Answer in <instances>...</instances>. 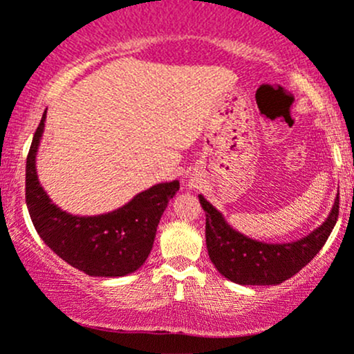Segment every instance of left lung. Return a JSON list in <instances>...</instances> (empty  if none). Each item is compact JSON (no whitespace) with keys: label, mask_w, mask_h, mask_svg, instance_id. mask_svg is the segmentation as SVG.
<instances>
[{"label":"left lung","mask_w":354,"mask_h":354,"mask_svg":"<svg viewBox=\"0 0 354 354\" xmlns=\"http://www.w3.org/2000/svg\"><path fill=\"white\" fill-rule=\"evenodd\" d=\"M198 198L207 213L205 236L209 260L225 279L242 286H277L296 275L324 245L339 213L337 193L328 218L316 230L296 242L267 243L236 232L207 198Z\"/></svg>","instance_id":"obj_1"}]
</instances>
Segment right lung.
<instances>
[{
	"instance_id": "add662e5",
	"label": "right lung",
	"mask_w": 354,
	"mask_h": 354,
	"mask_svg": "<svg viewBox=\"0 0 354 354\" xmlns=\"http://www.w3.org/2000/svg\"><path fill=\"white\" fill-rule=\"evenodd\" d=\"M44 114L26 158V207L40 239L68 266L92 277H122L146 262L156 228L180 181H166L138 193L102 215H72L46 195L37 174V153L45 129Z\"/></svg>"
}]
</instances>
